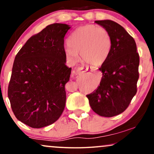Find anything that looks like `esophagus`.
Wrapping results in <instances>:
<instances>
[{
	"instance_id": "34e87169",
	"label": "esophagus",
	"mask_w": 154,
	"mask_h": 154,
	"mask_svg": "<svg viewBox=\"0 0 154 154\" xmlns=\"http://www.w3.org/2000/svg\"><path fill=\"white\" fill-rule=\"evenodd\" d=\"M94 70V69L92 67H89V66H83V67H80L78 68V71L79 72H85L87 71H92Z\"/></svg>"
}]
</instances>
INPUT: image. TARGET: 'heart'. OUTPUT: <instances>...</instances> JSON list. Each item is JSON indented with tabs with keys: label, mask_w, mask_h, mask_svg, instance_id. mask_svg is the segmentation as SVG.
Listing matches in <instances>:
<instances>
[{
	"label": "heart",
	"mask_w": 154,
	"mask_h": 154,
	"mask_svg": "<svg viewBox=\"0 0 154 154\" xmlns=\"http://www.w3.org/2000/svg\"><path fill=\"white\" fill-rule=\"evenodd\" d=\"M65 56L72 62L79 59L80 53L83 61L98 66L107 60L112 48V38L105 28L87 24L77 29L67 41Z\"/></svg>",
	"instance_id": "heart-1"
}]
</instances>
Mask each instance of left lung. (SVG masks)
<instances>
[{
    "label": "left lung",
    "mask_w": 154,
    "mask_h": 154,
    "mask_svg": "<svg viewBox=\"0 0 154 154\" xmlns=\"http://www.w3.org/2000/svg\"><path fill=\"white\" fill-rule=\"evenodd\" d=\"M95 22L109 32L112 48L99 68L100 85L87 97L96 113L110 118L124 112L137 93L139 56L134 39L121 25L109 20Z\"/></svg>",
    "instance_id": "obj_1"
}]
</instances>
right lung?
Here are the masks:
<instances>
[{
  "label": "right lung",
  "mask_w": 154,
  "mask_h": 154,
  "mask_svg": "<svg viewBox=\"0 0 154 154\" xmlns=\"http://www.w3.org/2000/svg\"><path fill=\"white\" fill-rule=\"evenodd\" d=\"M69 29L65 24L48 25L15 56L8 98L17 120L32 128L54 123L64 110L72 69L65 65L64 37Z\"/></svg>",
  "instance_id": "add662e5"
}]
</instances>
